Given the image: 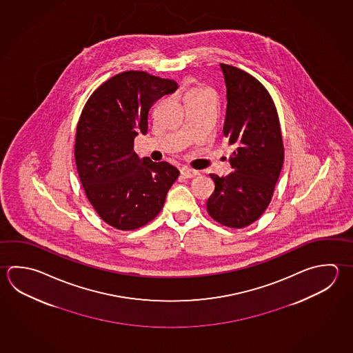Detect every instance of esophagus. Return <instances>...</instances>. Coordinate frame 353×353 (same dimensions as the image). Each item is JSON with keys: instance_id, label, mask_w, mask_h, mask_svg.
<instances>
[{"instance_id": "1", "label": "esophagus", "mask_w": 353, "mask_h": 353, "mask_svg": "<svg viewBox=\"0 0 353 353\" xmlns=\"http://www.w3.org/2000/svg\"><path fill=\"white\" fill-rule=\"evenodd\" d=\"M180 173L184 176V178H195L196 175H199L198 170H194V169H189V168H181L180 169Z\"/></svg>"}]
</instances>
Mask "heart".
<instances>
[{
  "instance_id": "heart-1",
  "label": "heart",
  "mask_w": 353,
  "mask_h": 353,
  "mask_svg": "<svg viewBox=\"0 0 353 353\" xmlns=\"http://www.w3.org/2000/svg\"><path fill=\"white\" fill-rule=\"evenodd\" d=\"M204 92H209V90H205V88H194V90H190L188 93H186V96H194V94H200V93H204Z\"/></svg>"
}]
</instances>
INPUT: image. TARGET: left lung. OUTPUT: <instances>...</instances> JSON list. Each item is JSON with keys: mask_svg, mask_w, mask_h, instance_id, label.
<instances>
[{"mask_svg": "<svg viewBox=\"0 0 353 353\" xmlns=\"http://www.w3.org/2000/svg\"><path fill=\"white\" fill-rule=\"evenodd\" d=\"M226 84L224 137L235 148L232 173L210 174L215 190L206 203L219 224L241 229L263 215L272 199L283 164V143L275 103L248 72L220 63Z\"/></svg>", "mask_w": 353, "mask_h": 353, "instance_id": "obj_1", "label": "left lung"}]
</instances>
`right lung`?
Listing matches in <instances>:
<instances>
[{
	"label": "right lung",
	"instance_id": "add662e5",
	"mask_svg": "<svg viewBox=\"0 0 353 353\" xmlns=\"http://www.w3.org/2000/svg\"><path fill=\"white\" fill-rule=\"evenodd\" d=\"M176 88L173 79L122 72L92 93L79 117L74 141L79 179L97 214L118 230L152 221L179 176L168 161L139 159L134 152L135 137L147 134L149 109Z\"/></svg>",
	"mask_w": 353,
	"mask_h": 353
}]
</instances>
